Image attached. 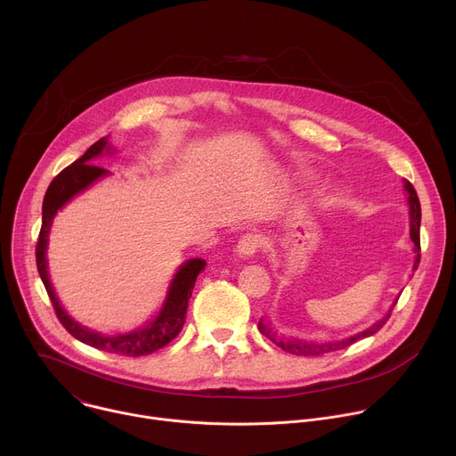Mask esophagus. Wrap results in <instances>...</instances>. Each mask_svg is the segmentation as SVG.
<instances>
[{
    "label": "esophagus",
    "mask_w": 456,
    "mask_h": 456,
    "mask_svg": "<svg viewBox=\"0 0 456 456\" xmlns=\"http://www.w3.org/2000/svg\"><path fill=\"white\" fill-rule=\"evenodd\" d=\"M259 247H262V238H259V236L254 234V232H247V234H243V236L240 238V241H238V245H236V252H238L240 256L248 257V256H254V254L259 250Z\"/></svg>",
    "instance_id": "esophagus-1"
}]
</instances>
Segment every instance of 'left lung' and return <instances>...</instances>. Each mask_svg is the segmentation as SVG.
I'll return each mask as SVG.
<instances>
[{
    "label": "left lung",
    "instance_id": "left-lung-1",
    "mask_svg": "<svg viewBox=\"0 0 456 456\" xmlns=\"http://www.w3.org/2000/svg\"><path fill=\"white\" fill-rule=\"evenodd\" d=\"M404 189L408 192V204H410V236H411V241L415 245L413 252H415V262H413V271H417L419 264H420V202H419V197H417V191L415 187L404 180ZM397 305V301L392 305V308H389V312L379 319L377 322H373L371 327H368L366 330L352 336V338H345V339H339V341H322V343H314V341H301V339H283V338H278L273 329L269 327L267 322H264V319H259L257 322V329L259 332H262L265 338H269L276 346H280L281 350L292 354V355H303V357H317V355H322V354H329V352H336V350H343V348H348L350 345H354L355 341L359 339H364V338H370L373 336L375 332H379L386 321L389 319V315H392V310L394 306Z\"/></svg>",
    "mask_w": 456,
    "mask_h": 456
}]
</instances>
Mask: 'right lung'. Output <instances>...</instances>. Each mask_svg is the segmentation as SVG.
<instances>
[{
  "label": "right lung",
  "mask_w": 456,
  "mask_h": 456,
  "mask_svg": "<svg viewBox=\"0 0 456 456\" xmlns=\"http://www.w3.org/2000/svg\"><path fill=\"white\" fill-rule=\"evenodd\" d=\"M110 151L108 139L102 137L95 144H92L86 153L77 159L74 164L69 167H64L48 185L46 194L43 199V224L37 238V247H36V262H37V273L43 280V285L48 292V297L53 305L55 315L61 321V324L67 329L76 339L81 343L94 346L97 350H104L110 354L117 355H127V357H139V355H150L160 348H164L167 343H171L182 330L183 322H185V312H187V303L194 289V281H197L200 271L206 269V262L200 257H194L185 262L175 274L167 297L159 312V315L148 322L146 327L129 332V334H120V336H102L99 332H94L77 321H74L64 308L61 306L53 287L48 278L46 271V241H48V232L52 220L55 213L70 202L76 194L83 192L88 189L95 180L101 176H106L108 171L94 166L92 160L102 153Z\"/></svg>",
  "instance_id": "obj_1"
}]
</instances>
